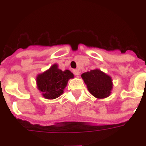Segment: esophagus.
Masks as SVG:
<instances>
[{
	"label": "esophagus",
	"mask_w": 146,
	"mask_h": 146,
	"mask_svg": "<svg viewBox=\"0 0 146 146\" xmlns=\"http://www.w3.org/2000/svg\"><path fill=\"white\" fill-rule=\"evenodd\" d=\"M73 73H74V75L76 76H79V73H80V71L79 70H73Z\"/></svg>",
	"instance_id": "esophagus-1"
}]
</instances>
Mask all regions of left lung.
<instances>
[{"mask_svg": "<svg viewBox=\"0 0 146 146\" xmlns=\"http://www.w3.org/2000/svg\"><path fill=\"white\" fill-rule=\"evenodd\" d=\"M88 90L98 99H104L111 94L113 83L111 76L99 69H94L81 75Z\"/></svg>", "mask_w": 146, "mask_h": 146, "instance_id": "8db88e82", "label": "left lung"}]
</instances>
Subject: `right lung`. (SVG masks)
I'll list each match as a JSON object with an SVG mask.
<instances>
[{
	"instance_id": "add662e5",
	"label": "right lung",
	"mask_w": 146,
	"mask_h": 146,
	"mask_svg": "<svg viewBox=\"0 0 146 146\" xmlns=\"http://www.w3.org/2000/svg\"><path fill=\"white\" fill-rule=\"evenodd\" d=\"M73 78L74 76L69 70L62 71L54 64L49 69L36 76L37 89L43 98L53 100L64 93L69 79Z\"/></svg>"
}]
</instances>
